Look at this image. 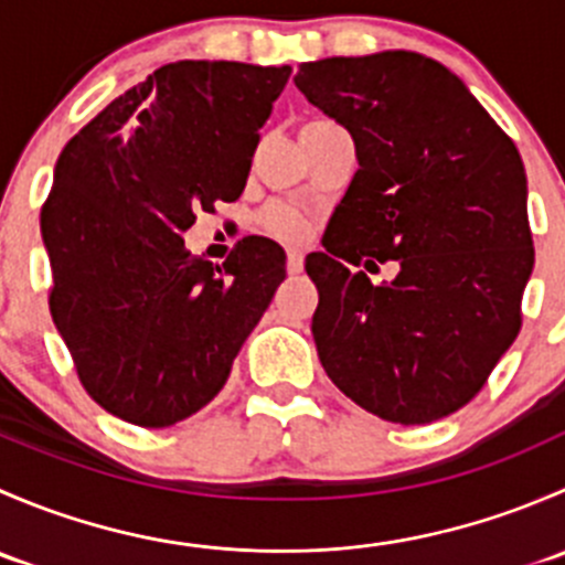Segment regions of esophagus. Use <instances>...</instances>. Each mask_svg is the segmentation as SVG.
Listing matches in <instances>:
<instances>
[{
    "label": "esophagus",
    "mask_w": 565,
    "mask_h": 565,
    "mask_svg": "<svg viewBox=\"0 0 565 565\" xmlns=\"http://www.w3.org/2000/svg\"><path fill=\"white\" fill-rule=\"evenodd\" d=\"M287 273L289 276H298V273H303V254H300V250H289L287 254Z\"/></svg>",
    "instance_id": "1"
}]
</instances>
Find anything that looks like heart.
I'll use <instances>...</instances> for the list:
<instances>
[{"label": "heart", "instance_id": "b5f03b06", "mask_svg": "<svg viewBox=\"0 0 565 565\" xmlns=\"http://www.w3.org/2000/svg\"><path fill=\"white\" fill-rule=\"evenodd\" d=\"M262 221H265L267 232H273V235L281 237V241H300V237L306 235V230H309L306 221L289 207H270Z\"/></svg>", "mask_w": 565, "mask_h": 565}]
</instances>
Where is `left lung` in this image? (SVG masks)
<instances>
[{
  "mask_svg": "<svg viewBox=\"0 0 565 565\" xmlns=\"http://www.w3.org/2000/svg\"><path fill=\"white\" fill-rule=\"evenodd\" d=\"M295 87L358 156L324 250L306 256L319 361L380 418H446L520 333L535 262L520 152L457 73L415 51L306 62ZM363 255L396 260L397 278L350 274Z\"/></svg>",
  "mask_w": 565,
  "mask_h": 565,
  "instance_id": "obj_1",
  "label": "left lung"
}]
</instances>
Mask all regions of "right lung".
Wrapping results in <instances>:
<instances>
[{"label": "right lung", "mask_w": 565, "mask_h": 565, "mask_svg": "<svg viewBox=\"0 0 565 565\" xmlns=\"http://www.w3.org/2000/svg\"><path fill=\"white\" fill-rule=\"evenodd\" d=\"M292 67L180 60L111 100L65 145L40 213L51 317L89 396L163 429L199 413L287 278L246 237L213 265L185 232L246 188L259 128Z\"/></svg>", "instance_id": "obj_1"}]
</instances>
